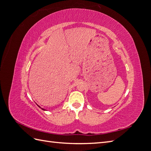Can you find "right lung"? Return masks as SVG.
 I'll return each mask as SVG.
<instances>
[{
  "mask_svg": "<svg viewBox=\"0 0 151 151\" xmlns=\"http://www.w3.org/2000/svg\"><path fill=\"white\" fill-rule=\"evenodd\" d=\"M43 109V110H44V109Z\"/></svg>",
  "mask_w": 151,
  "mask_h": 151,
  "instance_id": "1",
  "label": "right lung"
}]
</instances>
